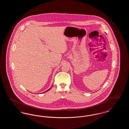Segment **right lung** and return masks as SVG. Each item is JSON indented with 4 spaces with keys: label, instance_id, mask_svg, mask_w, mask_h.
Returning a JSON list of instances; mask_svg holds the SVG:
<instances>
[{
    "label": "right lung",
    "instance_id": "right-lung-1",
    "mask_svg": "<svg viewBox=\"0 0 129 129\" xmlns=\"http://www.w3.org/2000/svg\"><path fill=\"white\" fill-rule=\"evenodd\" d=\"M51 88H52V87H51V88H50V89H48V90H47V91H45V92H47V91H49V90H50V89H51Z\"/></svg>",
    "mask_w": 129,
    "mask_h": 129
}]
</instances>
